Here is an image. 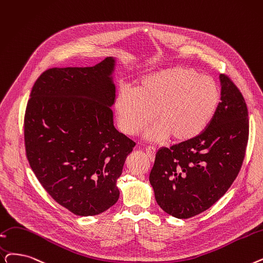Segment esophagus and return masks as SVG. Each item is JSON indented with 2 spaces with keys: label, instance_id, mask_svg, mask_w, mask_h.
<instances>
[{
  "label": "esophagus",
  "instance_id": "esophagus-1",
  "mask_svg": "<svg viewBox=\"0 0 263 263\" xmlns=\"http://www.w3.org/2000/svg\"><path fill=\"white\" fill-rule=\"evenodd\" d=\"M146 154H147L148 157H149V159L152 160V161H154L155 157H156V149H155V148H153V147L146 148Z\"/></svg>",
  "mask_w": 263,
  "mask_h": 263
}]
</instances>
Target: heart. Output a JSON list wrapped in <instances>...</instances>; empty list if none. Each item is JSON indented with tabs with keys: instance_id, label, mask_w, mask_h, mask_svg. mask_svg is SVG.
I'll use <instances>...</instances> for the list:
<instances>
[{
	"instance_id": "heart-1",
	"label": "heart",
	"mask_w": 263,
	"mask_h": 263,
	"mask_svg": "<svg viewBox=\"0 0 263 263\" xmlns=\"http://www.w3.org/2000/svg\"><path fill=\"white\" fill-rule=\"evenodd\" d=\"M220 92L211 77L186 66H170L140 79L136 89L123 87L115 99L121 131L134 135L155 119L145 132L147 143L192 141L209 127L218 108Z\"/></svg>"
}]
</instances>
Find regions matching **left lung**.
Masks as SVG:
<instances>
[{
	"mask_svg": "<svg viewBox=\"0 0 263 263\" xmlns=\"http://www.w3.org/2000/svg\"><path fill=\"white\" fill-rule=\"evenodd\" d=\"M220 103L198 138L160 148L149 175L158 205L187 219L210 209L230 188L242 166L248 111L242 93L220 74Z\"/></svg>",
	"mask_w": 263,
	"mask_h": 263,
	"instance_id": "left-lung-1",
	"label": "left lung"
}]
</instances>
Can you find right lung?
<instances>
[{
    "mask_svg": "<svg viewBox=\"0 0 263 263\" xmlns=\"http://www.w3.org/2000/svg\"><path fill=\"white\" fill-rule=\"evenodd\" d=\"M107 57L90 67H53L34 84L25 115L31 168L51 198L78 216L119 199L117 179L135 143L117 131L114 73Z\"/></svg>",
    "mask_w": 263,
    "mask_h": 263,
    "instance_id": "1",
    "label": "right lung"
}]
</instances>
